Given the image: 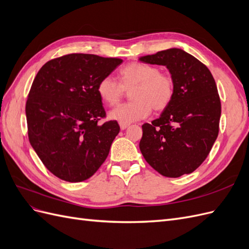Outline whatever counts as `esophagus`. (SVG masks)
<instances>
[{"instance_id":"obj_1","label":"esophagus","mask_w":249,"mask_h":249,"mask_svg":"<svg viewBox=\"0 0 249 249\" xmlns=\"http://www.w3.org/2000/svg\"><path fill=\"white\" fill-rule=\"evenodd\" d=\"M130 125V124H125V123H119V126H120V129L122 130H125L127 126Z\"/></svg>"}]
</instances>
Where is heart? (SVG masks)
Wrapping results in <instances>:
<instances>
[{
  "label": "heart",
  "instance_id": "1",
  "mask_svg": "<svg viewBox=\"0 0 249 249\" xmlns=\"http://www.w3.org/2000/svg\"><path fill=\"white\" fill-rule=\"evenodd\" d=\"M120 84L111 76L103 78L97 85L101 100L114 106L124 96V90H130L132 102L120 105L109 113V117L119 123L130 124L146 118L152 109H166L175 95V82L168 73L161 72L159 67L133 62L119 71Z\"/></svg>",
  "mask_w": 249,
  "mask_h": 249
}]
</instances>
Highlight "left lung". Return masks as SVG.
I'll use <instances>...</instances> for the list:
<instances>
[{
    "instance_id": "left-lung-1",
    "label": "left lung",
    "mask_w": 249,
    "mask_h": 249,
    "mask_svg": "<svg viewBox=\"0 0 249 249\" xmlns=\"http://www.w3.org/2000/svg\"><path fill=\"white\" fill-rule=\"evenodd\" d=\"M139 60L166 66L175 82L169 106L152 124L142 125L141 154L164 177L191 173L206 160L219 132L221 104L215 80L205 64L180 49Z\"/></svg>"
}]
</instances>
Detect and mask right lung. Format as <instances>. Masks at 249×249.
Returning a JSON list of instances; mask_svg holds the SVG:
<instances>
[{
  "instance_id": "right-lung-1",
  "label": "right lung",
  "mask_w": 249,
  "mask_h": 249,
  "mask_svg": "<svg viewBox=\"0 0 249 249\" xmlns=\"http://www.w3.org/2000/svg\"><path fill=\"white\" fill-rule=\"evenodd\" d=\"M123 60L91 54H70L44 64L28 95L29 140L54 176L70 183L92 177L106 160L119 133L106 116L97 93L100 81Z\"/></svg>"
}]
</instances>
